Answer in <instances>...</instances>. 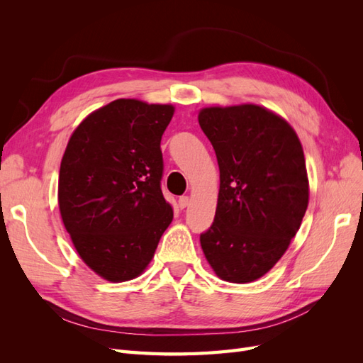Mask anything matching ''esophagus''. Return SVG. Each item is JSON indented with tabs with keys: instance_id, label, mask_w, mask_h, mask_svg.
Masks as SVG:
<instances>
[{
	"instance_id": "obj_1",
	"label": "esophagus",
	"mask_w": 363,
	"mask_h": 363,
	"mask_svg": "<svg viewBox=\"0 0 363 363\" xmlns=\"http://www.w3.org/2000/svg\"><path fill=\"white\" fill-rule=\"evenodd\" d=\"M189 206V196H180V199H179V207L180 208H186V207H188Z\"/></svg>"
}]
</instances>
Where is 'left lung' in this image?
<instances>
[{
	"label": "left lung",
	"mask_w": 363,
	"mask_h": 363,
	"mask_svg": "<svg viewBox=\"0 0 363 363\" xmlns=\"http://www.w3.org/2000/svg\"><path fill=\"white\" fill-rule=\"evenodd\" d=\"M201 130L215 150L219 194L200 242L215 274L250 283L276 265L309 203L301 142L281 116L256 104L206 107Z\"/></svg>",
	"instance_id": "obj_1"
}]
</instances>
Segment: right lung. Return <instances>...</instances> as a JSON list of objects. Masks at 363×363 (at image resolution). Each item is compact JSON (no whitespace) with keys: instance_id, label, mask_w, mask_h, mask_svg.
I'll return each mask as SVG.
<instances>
[{"instance_id":"right-lung-1","label":"right lung","mask_w":363,"mask_h":363,"mask_svg":"<svg viewBox=\"0 0 363 363\" xmlns=\"http://www.w3.org/2000/svg\"><path fill=\"white\" fill-rule=\"evenodd\" d=\"M171 104L115 100L74 130L60 163L59 208L83 262L108 281L148 267L172 221L160 189Z\"/></svg>"}]
</instances>
